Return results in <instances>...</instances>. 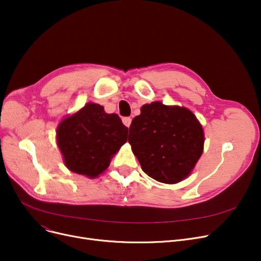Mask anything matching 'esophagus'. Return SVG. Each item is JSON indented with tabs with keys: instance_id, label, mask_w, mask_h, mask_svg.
<instances>
[{
	"instance_id": "obj_1",
	"label": "esophagus",
	"mask_w": 261,
	"mask_h": 261,
	"mask_svg": "<svg viewBox=\"0 0 261 261\" xmlns=\"http://www.w3.org/2000/svg\"><path fill=\"white\" fill-rule=\"evenodd\" d=\"M131 118L130 117H122V122H123V125L125 126H127V127H130V125H131Z\"/></svg>"
}]
</instances>
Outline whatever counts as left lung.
<instances>
[{"instance_id":"left-lung-1","label":"left lung","mask_w":261,"mask_h":261,"mask_svg":"<svg viewBox=\"0 0 261 261\" xmlns=\"http://www.w3.org/2000/svg\"><path fill=\"white\" fill-rule=\"evenodd\" d=\"M128 142L145 173L174 184L184 180L200 159L204 133L188 109L156 101L144 105L133 118Z\"/></svg>"}]
</instances>
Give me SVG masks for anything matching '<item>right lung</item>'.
Returning a JSON list of instances; mask_svg holds the SVG:
<instances>
[{"label":"right lung","instance_id":"1","mask_svg":"<svg viewBox=\"0 0 261 261\" xmlns=\"http://www.w3.org/2000/svg\"><path fill=\"white\" fill-rule=\"evenodd\" d=\"M127 136L128 128L117 114H107L102 106L90 102L60 122L57 144L68 169L96 177L109 167Z\"/></svg>","mask_w":261,"mask_h":261}]
</instances>
